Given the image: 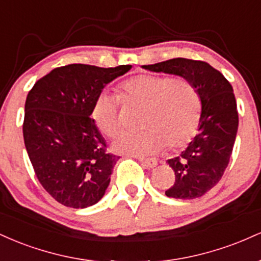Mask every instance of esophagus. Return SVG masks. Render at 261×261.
Returning a JSON list of instances; mask_svg holds the SVG:
<instances>
[{
  "label": "esophagus",
  "mask_w": 261,
  "mask_h": 261,
  "mask_svg": "<svg viewBox=\"0 0 261 261\" xmlns=\"http://www.w3.org/2000/svg\"><path fill=\"white\" fill-rule=\"evenodd\" d=\"M141 163H142V166H145L146 168H153V167L157 166V161L153 160V158H141L139 157L137 158Z\"/></svg>",
  "instance_id": "obj_1"
}]
</instances>
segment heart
Segmentation results:
<instances>
[{
  "label": "heart",
  "mask_w": 261,
  "mask_h": 261,
  "mask_svg": "<svg viewBox=\"0 0 261 261\" xmlns=\"http://www.w3.org/2000/svg\"><path fill=\"white\" fill-rule=\"evenodd\" d=\"M126 106L142 107L137 131L122 133L114 141L116 152L143 155L163 147L175 151L195 136L201 118V98L196 87L184 77L140 73L118 86ZM92 119L100 133L114 137L121 128L118 97L100 92L92 106Z\"/></svg>",
  "instance_id": "1"
}]
</instances>
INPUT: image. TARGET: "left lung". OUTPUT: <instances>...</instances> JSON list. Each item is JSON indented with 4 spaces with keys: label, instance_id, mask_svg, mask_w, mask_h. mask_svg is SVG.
<instances>
[{
    "label": "left lung",
    "instance_id": "obj_1",
    "mask_svg": "<svg viewBox=\"0 0 261 261\" xmlns=\"http://www.w3.org/2000/svg\"><path fill=\"white\" fill-rule=\"evenodd\" d=\"M143 68L184 77L201 98V118L196 136L178 157L167 161L174 170V184L166 195L195 199L211 190L229 163L238 130V110L230 83L207 62L176 58Z\"/></svg>",
    "mask_w": 261,
    "mask_h": 261
}]
</instances>
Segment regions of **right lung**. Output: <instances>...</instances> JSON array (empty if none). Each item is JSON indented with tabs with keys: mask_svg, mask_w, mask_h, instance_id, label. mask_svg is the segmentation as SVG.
I'll return each mask as SVG.
<instances>
[{
	"mask_svg": "<svg viewBox=\"0 0 261 261\" xmlns=\"http://www.w3.org/2000/svg\"><path fill=\"white\" fill-rule=\"evenodd\" d=\"M130 68L61 66L39 80L27 95V152L38 180L61 205L85 208L106 194L119 157L108 153L106 141L89 116L104 87Z\"/></svg>",
	"mask_w": 261,
	"mask_h": 261,
	"instance_id": "right-lung-1",
	"label": "right lung"
}]
</instances>
